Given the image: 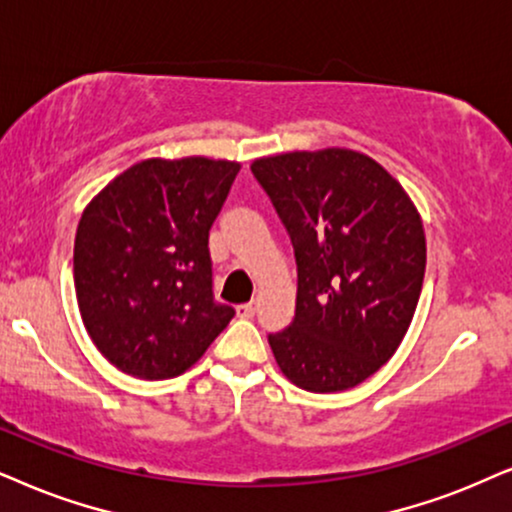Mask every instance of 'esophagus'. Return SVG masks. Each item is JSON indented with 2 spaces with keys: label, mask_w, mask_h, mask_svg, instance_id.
Wrapping results in <instances>:
<instances>
[{
  "label": "esophagus",
  "mask_w": 512,
  "mask_h": 512,
  "mask_svg": "<svg viewBox=\"0 0 512 512\" xmlns=\"http://www.w3.org/2000/svg\"><path fill=\"white\" fill-rule=\"evenodd\" d=\"M257 312V304L255 302H248V304H238L236 307V314L241 316V319H252Z\"/></svg>",
  "instance_id": "1"
}]
</instances>
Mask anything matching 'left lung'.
Instances as JSON below:
<instances>
[{
  "label": "left lung",
  "mask_w": 512,
  "mask_h": 512,
  "mask_svg": "<svg viewBox=\"0 0 512 512\" xmlns=\"http://www.w3.org/2000/svg\"><path fill=\"white\" fill-rule=\"evenodd\" d=\"M255 179L288 229L297 262L295 319L269 335L290 383L357 387L397 352L423 288V219L401 184L349 148L257 158Z\"/></svg>",
  "instance_id": "left-lung-1"
}]
</instances>
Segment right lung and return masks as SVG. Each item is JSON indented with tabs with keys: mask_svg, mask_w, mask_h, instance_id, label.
<instances>
[{
	"mask_svg": "<svg viewBox=\"0 0 512 512\" xmlns=\"http://www.w3.org/2000/svg\"><path fill=\"white\" fill-rule=\"evenodd\" d=\"M241 170L148 158L92 198L75 234V293L96 349L141 380L181 375L234 319L212 297L210 226Z\"/></svg>",
	"mask_w": 512,
	"mask_h": 512,
	"instance_id": "right-lung-1",
	"label": "right lung"
}]
</instances>
